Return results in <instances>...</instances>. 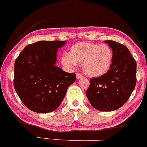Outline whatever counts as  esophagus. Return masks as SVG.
<instances>
[{"instance_id": "esophagus-1", "label": "esophagus", "mask_w": 147, "mask_h": 147, "mask_svg": "<svg viewBox=\"0 0 147 147\" xmlns=\"http://www.w3.org/2000/svg\"><path fill=\"white\" fill-rule=\"evenodd\" d=\"M82 77V75L81 74H80V73H77L76 74V78H77V79H79V78H81Z\"/></svg>"}]
</instances>
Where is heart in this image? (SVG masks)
Returning a JSON list of instances; mask_svg holds the SVG:
<instances>
[{"instance_id": "obj_1", "label": "heart", "mask_w": 147, "mask_h": 147, "mask_svg": "<svg viewBox=\"0 0 147 147\" xmlns=\"http://www.w3.org/2000/svg\"><path fill=\"white\" fill-rule=\"evenodd\" d=\"M113 51L107 44L79 42L71 48L69 54L62 57V63L68 68L82 64V71L90 77H99L108 72L113 62Z\"/></svg>"}]
</instances>
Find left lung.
I'll list each match as a JSON object with an SVG mask.
<instances>
[{
    "instance_id": "obj_1",
    "label": "left lung",
    "mask_w": 147,
    "mask_h": 147,
    "mask_svg": "<svg viewBox=\"0 0 147 147\" xmlns=\"http://www.w3.org/2000/svg\"><path fill=\"white\" fill-rule=\"evenodd\" d=\"M113 50V62L107 73L90 79L86 96L100 111L117 110L128 100L136 85V62L128 48L112 40L105 41Z\"/></svg>"
}]
</instances>
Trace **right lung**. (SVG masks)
Returning <instances> with one entry per match:
<instances>
[{
  "mask_svg": "<svg viewBox=\"0 0 147 147\" xmlns=\"http://www.w3.org/2000/svg\"><path fill=\"white\" fill-rule=\"evenodd\" d=\"M66 41H39L26 46L14 63V86L21 101L38 113L55 110L76 76L55 65Z\"/></svg>",
  "mask_w": 147,
  "mask_h": 147,
  "instance_id": "obj_1",
  "label": "right lung"
}]
</instances>
